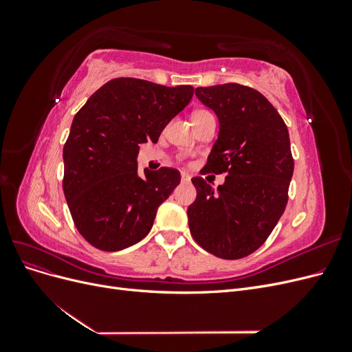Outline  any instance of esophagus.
<instances>
[{
    "label": "esophagus",
    "instance_id": "esophagus-1",
    "mask_svg": "<svg viewBox=\"0 0 352 352\" xmlns=\"http://www.w3.org/2000/svg\"><path fill=\"white\" fill-rule=\"evenodd\" d=\"M180 180H182L184 184L190 182V175H189V173H186V172H182V173H180Z\"/></svg>",
    "mask_w": 352,
    "mask_h": 352
}]
</instances>
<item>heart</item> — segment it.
I'll use <instances>...</instances> for the list:
<instances>
[{"mask_svg": "<svg viewBox=\"0 0 352 352\" xmlns=\"http://www.w3.org/2000/svg\"><path fill=\"white\" fill-rule=\"evenodd\" d=\"M201 113H208V111L207 110H201V111H197L195 114H201Z\"/></svg>", "mask_w": 352, "mask_h": 352, "instance_id": "obj_1", "label": "heart"}]
</instances>
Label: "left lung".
I'll use <instances>...</instances> for the list:
<instances>
[{
  "label": "left lung",
  "instance_id": "1",
  "mask_svg": "<svg viewBox=\"0 0 352 352\" xmlns=\"http://www.w3.org/2000/svg\"><path fill=\"white\" fill-rule=\"evenodd\" d=\"M219 117V138L204 173H226L217 189L192 177L197 199L188 207L189 230L216 257L238 260L270 236L287 204L294 157L287 127L263 94L239 83L197 88Z\"/></svg>",
  "mask_w": 352,
  "mask_h": 352
}]
</instances>
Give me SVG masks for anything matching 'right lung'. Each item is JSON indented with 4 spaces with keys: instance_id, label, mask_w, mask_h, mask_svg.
Segmentation results:
<instances>
[{
    "instance_id": "right-lung-1",
    "label": "right lung",
    "mask_w": 352,
    "mask_h": 352,
    "mask_svg": "<svg viewBox=\"0 0 352 352\" xmlns=\"http://www.w3.org/2000/svg\"><path fill=\"white\" fill-rule=\"evenodd\" d=\"M194 95L190 85L170 88L117 78L92 94L76 113L63 148V190L74 226L92 247L119 251L151 230L158 206L180 184L172 167L138 175L140 145L154 144Z\"/></svg>"
}]
</instances>
